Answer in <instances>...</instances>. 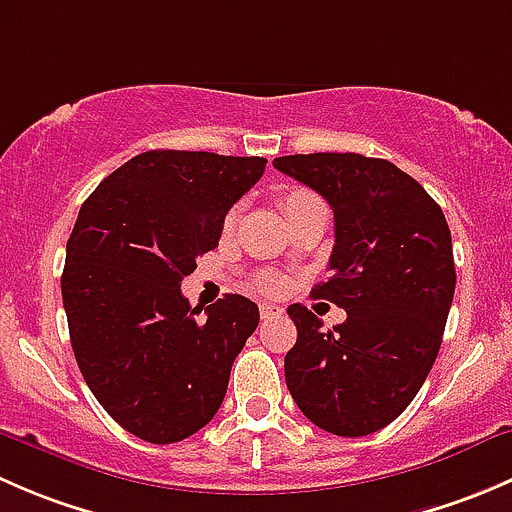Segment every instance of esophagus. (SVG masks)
Wrapping results in <instances>:
<instances>
[{
  "mask_svg": "<svg viewBox=\"0 0 512 512\" xmlns=\"http://www.w3.org/2000/svg\"><path fill=\"white\" fill-rule=\"evenodd\" d=\"M282 314H285V309H282L280 304H272V302H262V304H260V317H262V319L282 317Z\"/></svg>",
  "mask_w": 512,
  "mask_h": 512,
  "instance_id": "34e87169",
  "label": "esophagus"
}]
</instances>
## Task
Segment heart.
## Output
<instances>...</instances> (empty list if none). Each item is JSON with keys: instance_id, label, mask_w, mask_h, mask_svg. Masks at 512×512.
Wrapping results in <instances>:
<instances>
[{"instance_id": "heart-1", "label": "heart", "mask_w": 512, "mask_h": 512, "mask_svg": "<svg viewBox=\"0 0 512 512\" xmlns=\"http://www.w3.org/2000/svg\"><path fill=\"white\" fill-rule=\"evenodd\" d=\"M309 198H314V195L307 193V190H289L285 198H282V205H285V213H289V210L297 208L299 203H304V200H309ZM232 218H235V213H232L230 218H227V223H232ZM265 287L267 289H275L277 282L275 280H265Z\"/></svg>"}]
</instances>
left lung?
I'll list each match as a JSON object with an SVG mask.
<instances>
[{
  "label": "left lung",
  "instance_id": "left-lung-1",
  "mask_svg": "<svg viewBox=\"0 0 512 512\" xmlns=\"http://www.w3.org/2000/svg\"><path fill=\"white\" fill-rule=\"evenodd\" d=\"M272 165L332 205V277L312 297L347 312L324 332L317 314L289 304L287 389L322 431L369 436L414 401L441 349L456 289L451 230L436 200L384 158L299 153Z\"/></svg>",
  "mask_w": 512,
  "mask_h": 512
}]
</instances>
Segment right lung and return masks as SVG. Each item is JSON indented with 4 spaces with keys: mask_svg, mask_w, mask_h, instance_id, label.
<instances>
[{
    "mask_svg": "<svg viewBox=\"0 0 512 512\" xmlns=\"http://www.w3.org/2000/svg\"><path fill=\"white\" fill-rule=\"evenodd\" d=\"M265 158L148 151L113 170L81 205L61 275L71 349L108 416L148 443L205 426L260 309L242 294L190 307L180 282L218 247L225 215Z\"/></svg>",
    "mask_w": 512,
    "mask_h": 512,
    "instance_id": "right-lung-1",
    "label": "right lung"
}]
</instances>
